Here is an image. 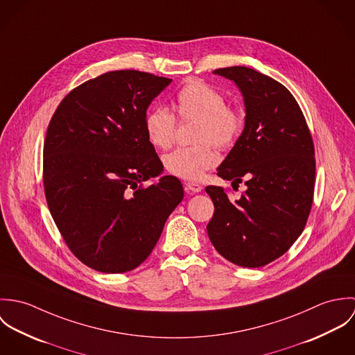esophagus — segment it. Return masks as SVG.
I'll return each mask as SVG.
<instances>
[{
    "mask_svg": "<svg viewBox=\"0 0 355 355\" xmlns=\"http://www.w3.org/2000/svg\"><path fill=\"white\" fill-rule=\"evenodd\" d=\"M186 190L191 191V193H201L202 191V186L196 183V182H187L186 183Z\"/></svg>",
    "mask_w": 355,
    "mask_h": 355,
    "instance_id": "34e87169",
    "label": "esophagus"
}]
</instances>
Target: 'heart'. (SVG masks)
Returning <instances> with one entry per match:
<instances>
[{
	"label": "heart",
	"instance_id": "1",
	"mask_svg": "<svg viewBox=\"0 0 355 355\" xmlns=\"http://www.w3.org/2000/svg\"><path fill=\"white\" fill-rule=\"evenodd\" d=\"M178 119L196 120L194 142L189 148H178L164 157L165 169L173 176L197 180L216 165L220 149L232 148L245 128L243 113L225 105V97L213 86L191 80L183 86L172 101ZM176 119L165 107H154L145 117V131L149 142L157 149H168L175 138Z\"/></svg>",
	"mask_w": 355,
	"mask_h": 355
}]
</instances>
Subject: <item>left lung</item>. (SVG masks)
<instances>
[{"label": "left lung", "instance_id": "1", "mask_svg": "<svg viewBox=\"0 0 355 355\" xmlns=\"http://www.w3.org/2000/svg\"><path fill=\"white\" fill-rule=\"evenodd\" d=\"M243 96L245 128L217 175L245 180L246 191L230 201L223 187L205 191L214 205L206 230L230 262L259 268L286 253L304 231L314 193L313 139L294 96L275 79L248 67L213 71Z\"/></svg>", "mask_w": 355, "mask_h": 355}]
</instances>
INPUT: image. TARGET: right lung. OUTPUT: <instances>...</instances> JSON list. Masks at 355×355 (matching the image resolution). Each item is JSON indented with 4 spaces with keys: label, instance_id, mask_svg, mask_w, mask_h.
Listing matches in <instances>:
<instances>
[{
    "label": "right lung",
    "instance_id": "1",
    "mask_svg": "<svg viewBox=\"0 0 355 355\" xmlns=\"http://www.w3.org/2000/svg\"><path fill=\"white\" fill-rule=\"evenodd\" d=\"M172 82L148 72H106L73 89L51 117L44 186L51 217L73 255L103 273H123L152 253L182 202L145 131L146 110Z\"/></svg>",
    "mask_w": 355,
    "mask_h": 355
}]
</instances>
